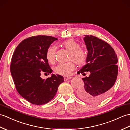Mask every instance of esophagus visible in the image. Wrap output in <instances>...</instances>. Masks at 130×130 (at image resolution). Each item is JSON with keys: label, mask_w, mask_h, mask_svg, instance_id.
I'll use <instances>...</instances> for the list:
<instances>
[{"label": "esophagus", "mask_w": 130, "mask_h": 130, "mask_svg": "<svg viewBox=\"0 0 130 130\" xmlns=\"http://www.w3.org/2000/svg\"><path fill=\"white\" fill-rule=\"evenodd\" d=\"M64 80H65V81H67V80H68L69 79H71V77H69V76H64Z\"/></svg>", "instance_id": "1"}]
</instances>
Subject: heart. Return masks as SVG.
<instances>
[{
  "label": "heart",
  "mask_w": 130,
  "mask_h": 130,
  "mask_svg": "<svg viewBox=\"0 0 130 130\" xmlns=\"http://www.w3.org/2000/svg\"><path fill=\"white\" fill-rule=\"evenodd\" d=\"M62 46L69 51L68 60H72L76 64L81 66L85 64L87 58V51L83 47H81L80 45L72 39H69L62 43ZM56 47L51 46L47 49L46 57L51 64H53L55 61ZM75 65L72 61L65 63H60L55 68V72L63 76L70 75L72 71L74 70Z\"/></svg>",
  "instance_id": "heart-1"
}]
</instances>
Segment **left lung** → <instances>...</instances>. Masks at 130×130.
I'll return each instance as SVG.
<instances>
[{
    "label": "left lung",
    "instance_id": "1",
    "mask_svg": "<svg viewBox=\"0 0 130 130\" xmlns=\"http://www.w3.org/2000/svg\"><path fill=\"white\" fill-rule=\"evenodd\" d=\"M87 58L86 64L78 74L90 71L89 77L82 78L84 86L77 92L79 98L90 104H97L109 95L116 82L118 66L117 55L106 42L92 35H84Z\"/></svg>",
    "mask_w": 130,
    "mask_h": 130
}]
</instances>
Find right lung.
Masks as SVG:
<instances>
[{
	"instance_id": "add662e5",
	"label": "right lung",
	"mask_w": 130,
	"mask_h": 130,
	"mask_svg": "<svg viewBox=\"0 0 130 130\" xmlns=\"http://www.w3.org/2000/svg\"><path fill=\"white\" fill-rule=\"evenodd\" d=\"M58 39L38 35L24 39L18 45L12 56L10 72L18 93L30 103L41 105L52 100L59 86L64 82L62 76L51 74L42 79L41 74H51L46 57L47 49Z\"/></svg>"
}]
</instances>
